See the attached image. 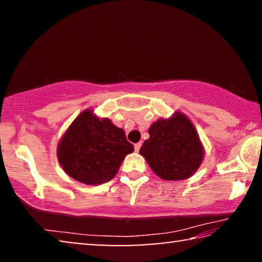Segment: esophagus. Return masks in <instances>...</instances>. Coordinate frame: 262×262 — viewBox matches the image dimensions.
<instances>
[{"label": "esophagus", "instance_id": "esophagus-1", "mask_svg": "<svg viewBox=\"0 0 262 262\" xmlns=\"http://www.w3.org/2000/svg\"><path fill=\"white\" fill-rule=\"evenodd\" d=\"M141 142H139V143H136L135 145H134V148H135V151L136 152H139L140 151V149H141Z\"/></svg>", "mask_w": 262, "mask_h": 262}]
</instances>
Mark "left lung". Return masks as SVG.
<instances>
[{"mask_svg":"<svg viewBox=\"0 0 262 262\" xmlns=\"http://www.w3.org/2000/svg\"><path fill=\"white\" fill-rule=\"evenodd\" d=\"M140 154L158 177L183 180L192 176L203 159V149L193 123L183 113L158 120L149 128Z\"/></svg>","mask_w":262,"mask_h":262,"instance_id":"8db88e82","label":"left lung"}]
</instances>
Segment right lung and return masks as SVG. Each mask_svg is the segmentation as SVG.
I'll return each instance as SVG.
<instances>
[{"label": "right lung", "instance_id": "right-lung-1", "mask_svg": "<svg viewBox=\"0 0 262 262\" xmlns=\"http://www.w3.org/2000/svg\"><path fill=\"white\" fill-rule=\"evenodd\" d=\"M134 147L121 128L108 119L84 111L75 119L57 147V159L66 173L85 185L107 183Z\"/></svg>", "mask_w": 262, "mask_h": 262}]
</instances>
